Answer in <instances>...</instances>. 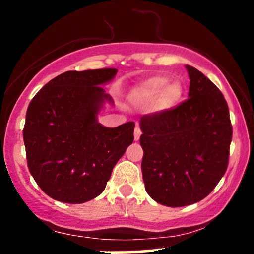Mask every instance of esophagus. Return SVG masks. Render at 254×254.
<instances>
[{
  "instance_id": "34e87169",
  "label": "esophagus",
  "mask_w": 254,
  "mask_h": 254,
  "mask_svg": "<svg viewBox=\"0 0 254 254\" xmlns=\"http://www.w3.org/2000/svg\"><path fill=\"white\" fill-rule=\"evenodd\" d=\"M141 135H142V131H141V129H139L138 125H136L135 131H133V137H135V141H138Z\"/></svg>"
}]
</instances>
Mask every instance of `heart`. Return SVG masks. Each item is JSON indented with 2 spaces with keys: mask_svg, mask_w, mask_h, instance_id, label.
Wrapping results in <instances>:
<instances>
[{
  "mask_svg": "<svg viewBox=\"0 0 254 254\" xmlns=\"http://www.w3.org/2000/svg\"><path fill=\"white\" fill-rule=\"evenodd\" d=\"M184 87L178 80H171L165 74H157L139 82L131 92L135 103L153 106L155 111H170L182 103Z\"/></svg>",
  "mask_w": 254,
  "mask_h": 254,
  "instance_id": "1",
  "label": "heart"
}]
</instances>
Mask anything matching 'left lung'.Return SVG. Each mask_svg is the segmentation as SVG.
I'll return each mask as SVG.
<instances>
[{
	"label": "left lung",
	"mask_w": 254,
	"mask_h": 254,
	"mask_svg": "<svg viewBox=\"0 0 254 254\" xmlns=\"http://www.w3.org/2000/svg\"><path fill=\"white\" fill-rule=\"evenodd\" d=\"M186 70L188 100L139 121L145 191L172 208L199 202L214 190L226 173L233 135L221 90L193 66Z\"/></svg>",
	"instance_id": "8db88e82"
}]
</instances>
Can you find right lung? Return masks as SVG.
<instances>
[{
  "instance_id": "1",
  "label": "right lung",
  "mask_w": 254,
  "mask_h": 254,
  "mask_svg": "<svg viewBox=\"0 0 254 254\" xmlns=\"http://www.w3.org/2000/svg\"><path fill=\"white\" fill-rule=\"evenodd\" d=\"M117 69L66 71L34 95L26 113L24 142L28 170L54 199L81 204L106 188L113 167L133 142L135 123L106 127L98 122L103 84Z\"/></svg>"
}]
</instances>
